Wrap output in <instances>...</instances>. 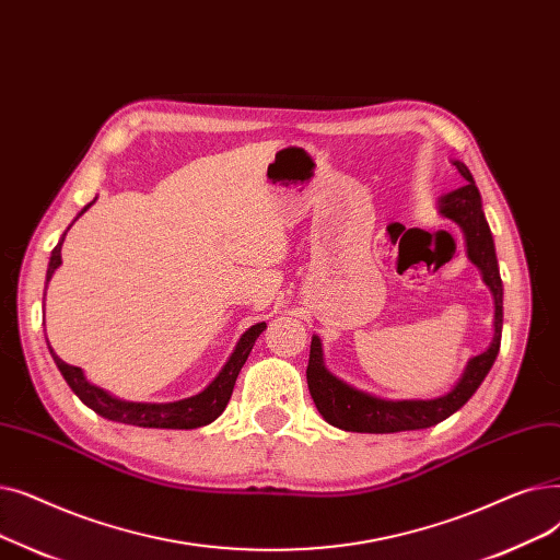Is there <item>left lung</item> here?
<instances>
[{
    "label": "left lung",
    "mask_w": 560,
    "mask_h": 560,
    "mask_svg": "<svg viewBox=\"0 0 560 560\" xmlns=\"http://www.w3.org/2000/svg\"><path fill=\"white\" fill-rule=\"evenodd\" d=\"M458 173L465 177V184L460 189L446 194L440 198V214L456 221L467 242V257L471 264L478 266V271L483 276V282L490 287L494 296V337L488 349L481 355H474L460 381L454 385V389L438 396L425 398V401H387V398L371 396L366 392H360L351 385H346L337 376H332L324 364V351L322 339L316 335L310 343V362H307V387L314 398L316 410L322 417L337 425L341 431L351 433H401V431H417L429 429L444 421L446 417L460 410L471 394L478 389L492 369L499 343H501V326H503V287L499 276V264L494 255V242L488 228V221L481 209V194L476 189V182L469 173V168L463 162H454Z\"/></svg>",
    "instance_id": "8db88e82"
}]
</instances>
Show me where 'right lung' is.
Returning a JSON list of instances; mask_svg holds the SVG:
<instances>
[{
	"label": "right lung",
	"instance_id": "add662e5",
	"mask_svg": "<svg viewBox=\"0 0 560 560\" xmlns=\"http://www.w3.org/2000/svg\"><path fill=\"white\" fill-rule=\"evenodd\" d=\"M95 202V200H93ZM89 202L84 211L93 205ZM79 214V217H82ZM63 238L66 234L61 236V242L55 246V250H51V257H49V266H47V282L51 278V273H55L59 266H61V246H63ZM266 330V324H255L250 326L242 339L236 341L234 351L230 355V360L225 362V366L219 371V376L211 381L200 394L196 396H189V398H182V401H173V404H135V401H120V398L112 396L109 392L100 389L97 385L89 383L84 371L79 366H72V364H66L55 351L49 349L51 358H55L61 376L66 378V383L70 385V389L82 398V404L89 406L91 410H95L100 417L104 419H112V421H118V423H129V425H141V429H177V431H189V429H200V425H207L214 421L228 406L230 396H232V389H234V383H236V376L238 371H242V366L246 364L253 346H255V339Z\"/></svg>",
	"mask_w": 560,
	"mask_h": 560
}]
</instances>
